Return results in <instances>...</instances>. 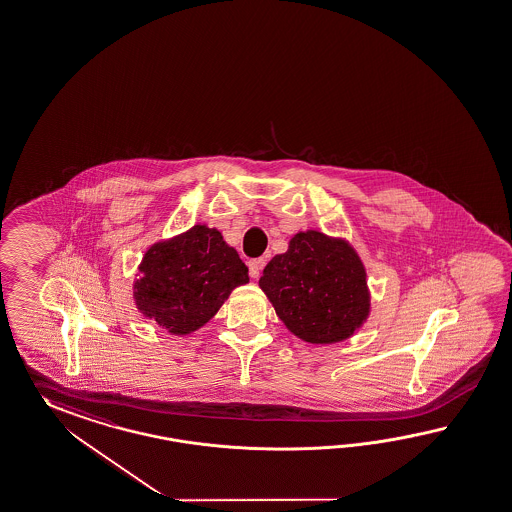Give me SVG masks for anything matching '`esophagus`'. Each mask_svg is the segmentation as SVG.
Segmentation results:
<instances>
[{
    "label": "esophagus",
    "instance_id": "34e87169",
    "mask_svg": "<svg viewBox=\"0 0 512 512\" xmlns=\"http://www.w3.org/2000/svg\"><path fill=\"white\" fill-rule=\"evenodd\" d=\"M248 266H250L251 279H257L261 275L264 259H253V261L248 262Z\"/></svg>",
    "mask_w": 512,
    "mask_h": 512
}]
</instances>
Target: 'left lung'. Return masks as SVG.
Here are the masks:
<instances>
[{"label": "left lung", "mask_w": 512, "mask_h": 512, "mask_svg": "<svg viewBox=\"0 0 512 512\" xmlns=\"http://www.w3.org/2000/svg\"><path fill=\"white\" fill-rule=\"evenodd\" d=\"M259 287L288 331L316 346L353 337L372 311L359 253L318 229L290 238L288 250L264 266Z\"/></svg>", "instance_id": "obj_1"}]
</instances>
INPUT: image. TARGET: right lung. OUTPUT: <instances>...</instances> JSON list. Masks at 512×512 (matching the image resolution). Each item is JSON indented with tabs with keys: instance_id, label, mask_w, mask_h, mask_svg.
Here are the masks:
<instances>
[{
	"instance_id": "obj_1",
	"label": "right lung",
	"mask_w": 512,
	"mask_h": 512,
	"mask_svg": "<svg viewBox=\"0 0 512 512\" xmlns=\"http://www.w3.org/2000/svg\"><path fill=\"white\" fill-rule=\"evenodd\" d=\"M246 283L248 266L237 250L218 229L196 224L146 250L133 281V300L144 318L185 337L207 324Z\"/></svg>"
}]
</instances>
